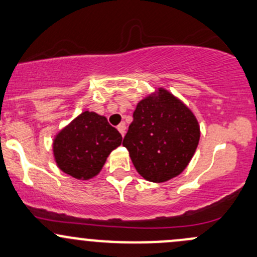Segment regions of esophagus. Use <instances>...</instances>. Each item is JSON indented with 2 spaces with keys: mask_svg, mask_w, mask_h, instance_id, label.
Listing matches in <instances>:
<instances>
[{
  "mask_svg": "<svg viewBox=\"0 0 257 257\" xmlns=\"http://www.w3.org/2000/svg\"><path fill=\"white\" fill-rule=\"evenodd\" d=\"M117 129H118V131H119V133L121 134V136H123L124 137V134H125V124H124V123H120L119 124V125H118L117 126Z\"/></svg>",
  "mask_w": 257,
  "mask_h": 257,
  "instance_id": "34e87169",
  "label": "esophagus"
}]
</instances>
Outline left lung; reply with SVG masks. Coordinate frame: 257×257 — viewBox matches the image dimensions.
I'll use <instances>...</instances> for the list:
<instances>
[{
	"instance_id": "8db88e82",
	"label": "left lung",
	"mask_w": 257,
	"mask_h": 257,
	"mask_svg": "<svg viewBox=\"0 0 257 257\" xmlns=\"http://www.w3.org/2000/svg\"><path fill=\"white\" fill-rule=\"evenodd\" d=\"M134 120L124 137L140 176L155 183L182 174L198 147V120L178 97L164 87L138 102Z\"/></svg>"
}]
</instances>
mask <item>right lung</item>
I'll return each instance as SVG.
<instances>
[{
  "mask_svg": "<svg viewBox=\"0 0 257 257\" xmlns=\"http://www.w3.org/2000/svg\"><path fill=\"white\" fill-rule=\"evenodd\" d=\"M120 144L119 132L106 117L85 110L55 134L51 148L61 171L88 181L101 172L109 154Z\"/></svg>",
  "mask_w": 257,
  "mask_h": 257,
  "instance_id": "1",
  "label": "right lung"
}]
</instances>
